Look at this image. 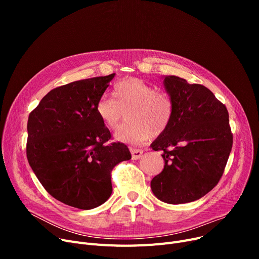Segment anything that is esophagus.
<instances>
[{
    "mask_svg": "<svg viewBox=\"0 0 259 259\" xmlns=\"http://www.w3.org/2000/svg\"><path fill=\"white\" fill-rule=\"evenodd\" d=\"M131 155L132 159H139L143 155V150L142 149H131Z\"/></svg>",
    "mask_w": 259,
    "mask_h": 259,
    "instance_id": "1",
    "label": "esophagus"
}]
</instances>
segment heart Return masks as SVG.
<instances>
[{"instance_id": "obj_1", "label": "heart", "mask_w": 259, "mask_h": 259, "mask_svg": "<svg viewBox=\"0 0 259 259\" xmlns=\"http://www.w3.org/2000/svg\"><path fill=\"white\" fill-rule=\"evenodd\" d=\"M112 98L101 97L95 110L103 124L115 130L128 112L130 120L115 133L116 140L130 144L145 142L154 135L164 133L173 115L171 95L139 77L119 80L112 89Z\"/></svg>"}]
</instances>
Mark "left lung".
<instances>
[{
  "label": "left lung",
  "mask_w": 259,
  "mask_h": 259,
  "mask_svg": "<svg viewBox=\"0 0 259 259\" xmlns=\"http://www.w3.org/2000/svg\"><path fill=\"white\" fill-rule=\"evenodd\" d=\"M173 101L169 127L152 143L165 166L151 181L154 195L167 203L191 202L219 184L233 145L226 106L200 84L168 75Z\"/></svg>",
  "instance_id": "obj_1"
}]
</instances>
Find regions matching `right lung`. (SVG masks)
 <instances>
[{
  "label": "right lung",
  "mask_w": 259,
  "mask_h": 259,
  "mask_svg": "<svg viewBox=\"0 0 259 259\" xmlns=\"http://www.w3.org/2000/svg\"><path fill=\"white\" fill-rule=\"evenodd\" d=\"M115 73L52 89L30 112L26 154L46 191L81 210L97 208L112 193L111 171L131 153L111 133L95 106Z\"/></svg>",
  "instance_id": "right-lung-1"
}]
</instances>
